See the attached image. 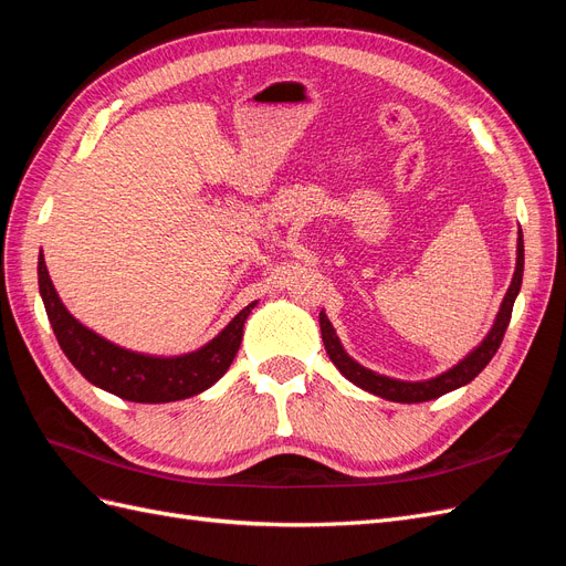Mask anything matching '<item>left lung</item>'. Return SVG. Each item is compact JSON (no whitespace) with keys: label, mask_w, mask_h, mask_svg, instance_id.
<instances>
[{"label":"left lung","mask_w":566,"mask_h":566,"mask_svg":"<svg viewBox=\"0 0 566 566\" xmlns=\"http://www.w3.org/2000/svg\"><path fill=\"white\" fill-rule=\"evenodd\" d=\"M522 273H524V241H522V229H520V238H517V266H515V276H512V283L507 287V293L503 297V304L499 314H495L493 328L489 331V335L482 339V345L474 347L462 361H458L453 368H449L447 373L437 375V378L430 380H420V382H408V380H394L387 378V375L375 373L370 368H364L361 364H356L354 358L342 349V342L335 335V328L331 325L328 316L323 312L318 314V323H321V337L325 352H328L331 361L337 366V370L345 375L349 382H354L356 387H361L375 397H382L387 401H397V403H420V401H430L441 397V394L453 391L462 385L472 382L479 373L486 368V364L493 358V354L499 352L503 335L507 331V323L512 316V306H515V300L520 295L522 287Z\"/></svg>","instance_id":"obj_1"}]
</instances>
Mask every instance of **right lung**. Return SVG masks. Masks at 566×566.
<instances>
[{
  "label": "right lung",
  "mask_w": 566,
  "mask_h": 566,
  "mask_svg": "<svg viewBox=\"0 0 566 566\" xmlns=\"http://www.w3.org/2000/svg\"><path fill=\"white\" fill-rule=\"evenodd\" d=\"M38 281L49 323L67 361L92 385L136 403L179 401L212 387L235 358L243 339V325L256 304L252 302L243 312H238L224 331L196 352L181 356H150L113 345L67 312L49 279L42 252Z\"/></svg>",
  "instance_id": "add662e5"
}]
</instances>
